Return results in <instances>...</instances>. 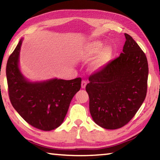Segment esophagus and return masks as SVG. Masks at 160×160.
I'll use <instances>...</instances> for the list:
<instances>
[{"instance_id":"34e87169","label":"esophagus","mask_w":160,"mask_h":160,"mask_svg":"<svg viewBox=\"0 0 160 160\" xmlns=\"http://www.w3.org/2000/svg\"><path fill=\"white\" fill-rule=\"evenodd\" d=\"M86 85H87V81L86 80H82V83H81V88H82V89L85 88Z\"/></svg>"}]
</instances>
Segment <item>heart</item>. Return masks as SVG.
<instances>
[{
    "label": "heart",
    "instance_id": "1",
    "mask_svg": "<svg viewBox=\"0 0 160 160\" xmlns=\"http://www.w3.org/2000/svg\"><path fill=\"white\" fill-rule=\"evenodd\" d=\"M103 44L100 41H93L88 43L79 53L78 58L82 61H89L98 55L91 63L90 68L94 71H98L107 66L112 56V48L109 46L101 48ZM102 49L101 50V48Z\"/></svg>",
    "mask_w": 160,
    "mask_h": 160
}]
</instances>
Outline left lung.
<instances>
[{"label": "left lung", "instance_id": "1", "mask_svg": "<svg viewBox=\"0 0 160 160\" xmlns=\"http://www.w3.org/2000/svg\"><path fill=\"white\" fill-rule=\"evenodd\" d=\"M124 34L123 53L91 75L86 85L93 121L106 129L120 128L128 123L147 94V57L134 39Z\"/></svg>", "mask_w": 160, "mask_h": 160}]
</instances>
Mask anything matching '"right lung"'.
Masks as SVG:
<instances>
[{
  "label": "right lung",
  "instance_id": "1",
  "mask_svg": "<svg viewBox=\"0 0 160 160\" xmlns=\"http://www.w3.org/2000/svg\"><path fill=\"white\" fill-rule=\"evenodd\" d=\"M20 39L9 56L6 77L10 102L26 122L34 128L48 131L61 125L72 97L81 88V78L66 80L51 79L29 82L19 68Z\"/></svg>",
  "mask_w": 160,
  "mask_h": 160
}]
</instances>
